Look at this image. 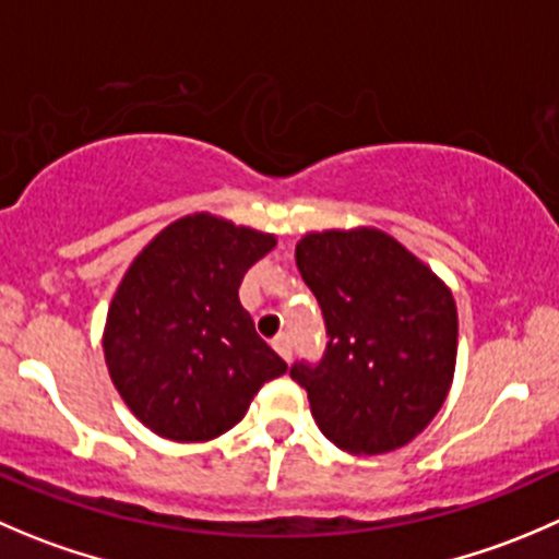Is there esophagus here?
<instances>
[{
  "instance_id": "esophagus-1",
  "label": "esophagus",
  "mask_w": 559,
  "mask_h": 559,
  "mask_svg": "<svg viewBox=\"0 0 559 559\" xmlns=\"http://www.w3.org/2000/svg\"><path fill=\"white\" fill-rule=\"evenodd\" d=\"M273 349L278 352V355L284 357L286 362H289V360H292V338H289V335H286V333H281L278 338L273 341Z\"/></svg>"
}]
</instances>
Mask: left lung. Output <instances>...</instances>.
Instances as JSON below:
<instances>
[{
  "label": "left lung",
  "instance_id": "1",
  "mask_svg": "<svg viewBox=\"0 0 559 559\" xmlns=\"http://www.w3.org/2000/svg\"><path fill=\"white\" fill-rule=\"evenodd\" d=\"M328 349L292 379L319 431L355 456L404 448L435 420L456 371L459 313L445 281L373 226L311 231L295 248Z\"/></svg>",
  "mask_w": 559,
  "mask_h": 559
}]
</instances>
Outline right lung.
Instances as JSON below:
<instances>
[{
  "mask_svg": "<svg viewBox=\"0 0 559 559\" xmlns=\"http://www.w3.org/2000/svg\"><path fill=\"white\" fill-rule=\"evenodd\" d=\"M275 235L193 213L160 229L130 262L103 328L108 377L150 431L207 442L242 420L286 362L242 308V275Z\"/></svg>",
  "mask_w": 559,
  "mask_h": 559,
  "instance_id": "1",
  "label": "right lung"
}]
</instances>
